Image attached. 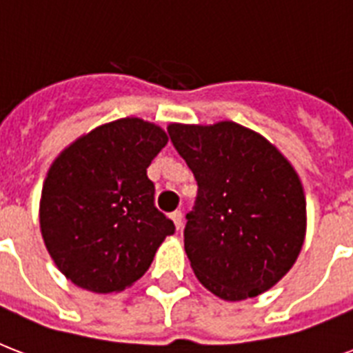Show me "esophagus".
<instances>
[{
  "mask_svg": "<svg viewBox=\"0 0 353 353\" xmlns=\"http://www.w3.org/2000/svg\"><path fill=\"white\" fill-rule=\"evenodd\" d=\"M170 218H172V221H174V225H176L177 231H179V229L183 227V212H181V210H176V212H172Z\"/></svg>",
  "mask_w": 353,
  "mask_h": 353,
  "instance_id": "1",
  "label": "esophagus"
}]
</instances>
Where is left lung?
<instances>
[{
    "instance_id": "left-lung-1",
    "label": "left lung",
    "mask_w": 353,
    "mask_h": 353,
    "mask_svg": "<svg viewBox=\"0 0 353 353\" xmlns=\"http://www.w3.org/2000/svg\"><path fill=\"white\" fill-rule=\"evenodd\" d=\"M168 135L198 181L185 251L201 284L223 301L273 288L306 236V198L290 161L232 121L170 124Z\"/></svg>"
}]
</instances>
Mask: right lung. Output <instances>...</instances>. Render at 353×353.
Returning <instances> with one entry per match:
<instances>
[{"mask_svg": "<svg viewBox=\"0 0 353 353\" xmlns=\"http://www.w3.org/2000/svg\"><path fill=\"white\" fill-rule=\"evenodd\" d=\"M165 130L119 119L69 144L47 172L40 229L57 268L93 293L126 290L154 260L174 221L157 210L146 168Z\"/></svg>", "mask_w": 353, "mask_h": 353, "instance_id": "1", "label": "right lung"}]
</instances>
